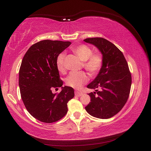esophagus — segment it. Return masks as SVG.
I'll list each match as a JSON object with an SVG mask.
<instances>
[{
    "instance_id": "obj_1",
    "label": "esophagus",
    "mask_w": 151,
    "mask_h": 151,
    "mask_svg": "<svg viewBox=\"0 0 151 151\" xmlns=\"http://www.w3.org/2000/svg\"><path fill=\"white\" fill-rule=\"evenodd\" d=\"M83 94V93H82V92H81V91H75V95L76 96L79 97V96H82Z\"/></svg>"
}]
</instances>
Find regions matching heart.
Wrapping results in <instances>:
<instances>
[{
  "label": "heart",
  "mask_w": 151,
  "mask_h": 151,
  "mask_svg": "<svg viewBox=\"0 0 151 151\" xmlns=\"http://www.w3.org/2000/svg\"><path fill=\"white\" fill-rule=\"evenodd\" d=\"M82 61H83V67L91 75L94 76L101 69L103 65V57L99 53H93L91 48L84 45L74 47L72 49ZM65 54L60 53L57 58L56 64L58 70L63 72L65 71ZM88 76L84 72H71L65 79L67 86L75 89H79L88 81Z\"/></svg>",
  "instance_id": "1"
}]
</instances>
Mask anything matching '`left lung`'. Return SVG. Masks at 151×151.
<instances>
[{
  "label": "left lung",
  "instance_id": "1",
  "mask_svg": "<svg viewBox=\"0 0 151 151\" xmlns=\"http://www.w3.org/2000/svg\"><path fill=\"white\" fill-rule=\"evenodd\" d=\"M84 41L96 47L103 57L98 76L87 86L96 92L88 94L91 102L85 107L86 110L94 117L108 119L119 112L129 98L132 84L129 65L122 52L107 40L91 38Z\"/></svg>",
  "mask_w": 151,
  "mask_h": 151
}]
</instances>
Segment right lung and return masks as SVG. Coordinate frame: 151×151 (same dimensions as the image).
<instances>
[{"mask_svg": "<svg viewBox=\"0 0 151 151\" xmlns=\"http://www.w3.org/2000/svg\"><path fill=\"white\" fill-rule=\"evenodd\" d=\"M70 42L45 40L28 49L22 58L19 72V86L22 101L28 111L36 119L44 123L60 120L67 113V103L74 96L71 87H62L57 67L59 54ZM53 87H61L56 95Z\"/></svg>", "mask_w": 151, "mask_h": 151, "instance_id": "right-lung-1", "label": "right lung"}]
</instances>
